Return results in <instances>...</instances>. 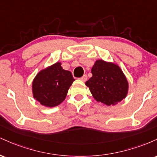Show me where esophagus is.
I'll return each instance as SVG.
<instances>
[{"label":"esophagus","mask_w":157,"mask_h":157,"mask_svg":"<svg viewBox=\"0 0 157 157\" xmlns=\"http://www.w3.org/2000/svg\"><path fill=\"white\" fill-rule=\"evenodd\" d=\"M87 78H88L87 75H84L83 76H82V77H80V80H82V81H83V82H85V81L87 80Z\"/></svg>","instance_id":"1"}]
</instances>
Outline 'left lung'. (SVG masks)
Segmentation results:
<instances>
[{
	"mask_svg": "<svg viewBox=\"0 0 157 157\" xmlns=\"http://www.w3.org/2000/svg\"><path fill=\"white\" fill-rule=\"evenodd\" d=\"M91 73L92 77L86 81V85L97 102L109 106L125 98L128 83L118 66L99 60L91 68Z\"/></svg>",
	"mask_w": 157,
	"mask_h": 157,
	"instance_id": "left-lung-1",
	"label": "left lung"
}]
</instances>
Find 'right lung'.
<instances>
[{
    "label": "right lung",
    "instance_id": "right-lung-1",
    "mask_svg": "<svg viewBox=\"0 0 157 157\" xmlns=\"http://www.w3.org/2000/svg\"><path fill=\"white\" fill-rule=\"evenodd\" d=\"M75 80L69 71L63 69L60 63H56L36 75L32 82L34 97L41 105L55 107L65 100Z\"/></svg>",
    "mask_w": 157,
    "mask_h": 157
}]
</instances>
